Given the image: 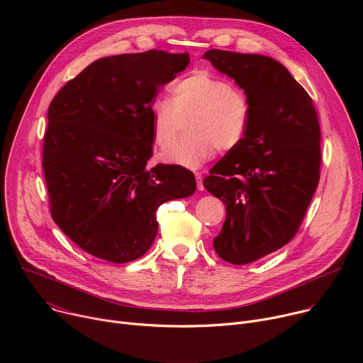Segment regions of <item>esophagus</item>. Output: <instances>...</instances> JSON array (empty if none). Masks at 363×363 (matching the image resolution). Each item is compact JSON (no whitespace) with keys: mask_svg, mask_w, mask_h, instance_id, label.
Returning <instances> with one entry per match:
<instances>
[{"mask_svg":"<svg viewBox=\"0 0 363 363\" xmlns=\"http://www.w3.org/2000/svg\"><path fill=\"white\" fill-rule=\"evenodd\" d=\"M195 179H196V188L199 191L203 189V185H202V175L199 172H195Z\"/></svg>","mask_w":363,"mask_h":363,"instance_id":"34e87169","label":"esophagus"}]
</instances>
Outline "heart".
<instances>
[{"mask_svg":"<svg viewBox=\"0 0 363 363\" xmlns=\"http://www.w3.org/2000/svg\"><path fill=\"white\" fill-rule=\"evenodd\" d=\"M250 101L244 90L223 76L196 70L171 87L169 99L150 105V130L155 145L169 147L186 132L162 160L185 168H198L210 161L216 149L231 152L242 142L250 122Z\"/></svg>","mask_w":363,"mask_h":363,"instance_id":"1","label":"heart"}]
</instances>
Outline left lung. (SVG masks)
Returning <instances> with one entry per match:
<instances>
[{"instance_id":"1","label":"left lung","mask_w":363,"mask_h":363,"mask_svg":"<svg viewBox=\"0 0 363 363\" xmlns=\"http://www.w3.org/2000/svg\"><path fill=\"white\" fill-rule=\"evenodd\" d=\"M202 59L244 89L250 122L238 147L203 179L225 203L214 250L231 264H248L298 231L320 178V126L313 100L277 60L208 50Z\"/></svg>"}]
</instances>
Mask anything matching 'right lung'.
Instances as JSON below:
<instances>
[{"mask_svg":"<svg viewBox=\"0 0 363 363\" xmlns=\"http://www.w3.org/2000/svg\"><path fill=\"white\" fill-rule=\"evenodd\" d=\"M189 65L162 50L93 62L51 100L43 145L50 213L82 250L112 263L142 257L158 233L157 210L195 192L191 171L146 167L150 105Z\"/></svg>","mask_w":363,"mask_h":363,"instance_id":"right-lung-1","label":"right lung"}]
</instances>
